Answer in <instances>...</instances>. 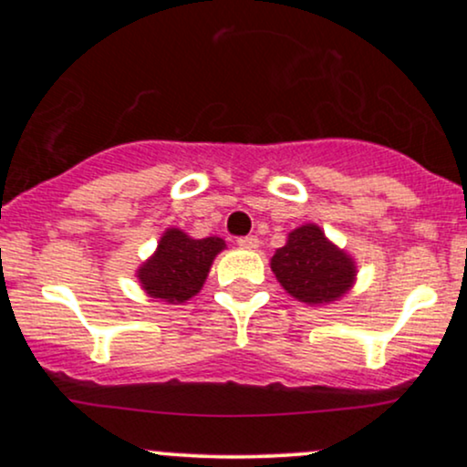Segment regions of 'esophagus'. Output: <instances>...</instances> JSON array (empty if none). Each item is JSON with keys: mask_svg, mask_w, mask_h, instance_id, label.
<instances>
[{"mask_svg": "<svg viewBox=\"0 0 467 467\" xmlns=\"http://www.w3.org/2000/svg\"><path fill=\"white\" fill-rule=\"evenodd\" d=\"M239 248H245V250H254L256 245H259V239L254 237V234H245V237H239L237 239Z\"/></svg>", "mask_w": 467, "mask_h": 467, "instance_id": "1", "label": "esophagus"}]
</instances>
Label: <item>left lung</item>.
Masks as SVG:
<instances>
[{"label": "left lung", "mask_w": 467, "mask_h": 467, "mask_svg": "<svg viewBox=\"0 0 467 467\" xmlns=\"http://www.w3.org/2000/svg\"><path fill=\"white\" fill-rule=\"evenodd\" d=\"M278 283L298 301L318 305L337 301L351 287L356 267L314 223L289 233L287 244L270 261Z\"/></svg>", "instance_id": "left-lung-1"}]
</instances>
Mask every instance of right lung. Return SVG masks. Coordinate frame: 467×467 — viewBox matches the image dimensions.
<instances>
[{"label":"right lung","mask_w":467,"mask_h":467,"mask_svg":"<svg viewBox=\"0 0 467 467\" xmlns=\"http://www.w3.org/2000/svg\"><path fill=\"white\" fill-rule=\"evenodd\" d=\"M223 239H191L178 228L166 230L158 252L140 267L138 278L149 296L169 303H184L200 292Z\"/></svg>","instance_id":"right-lung-1"}]
</instances>
